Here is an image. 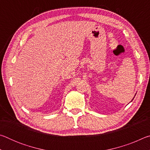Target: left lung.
<instances>
[{"label":"left lung","mask_w":150,"mask_h":150,"mask_svg":"<svg viewBox=\"0 0 150 150\" xmlns=\"http://www.w3.org/2000/svg\"><path fill=\"white\" fill-rule=\"evenodd\" d=\"M133 99H134V98H133Z\"/></svg>","instance_id":"obj_1"}]
</instances>
